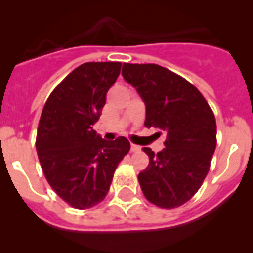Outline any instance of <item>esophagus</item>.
Returning a JSON list of instances; mask_svg holds the SVG:
<instances>
[{"label": "esophagus", "mask_w": 253, "mask_h": 253, "mask_svg": "<svg viewBox=\"0 0 253 253\" xmlns=\"http://www.w3.org/2000/svg\"><path fill=\"white\" fill-rule=\"evenodd\" d=\"M130 151L131 152H138V151H140V147L137 146V144H131V146H130Z\"/></svg>", "instance_id": "obj_1"}]
</instances>
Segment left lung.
I'll use <instances>...</instances> for the list:
<instances>
[{
  "instance_id": "1",
  "label": "left lung",
  "mask_w": 253,
  "mask_h": 253,
  "mask_svg": "<svg viewBox=\"0 0 253 253\" xmlns=\"http://www.w3.org/2000/svg\"><path fill=\"white\" fill-rule=\"evenodd\" d=\"M122 75L146 105L147 128L167 134L165 148L148 154L138 175L152 204L180 207L196 194L209 172L216 147V123L204 96L185 78L158 64H123Z\"/></svg>"
}]
</instances>
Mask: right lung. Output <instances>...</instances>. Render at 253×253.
<instances>
[{"mask_svg": "<svg viewBox=\"0 0 253 253\" xmlns=\"http://www.w3.org/2000/svg\"><path fill=\"white\" fill-rule=\"evenodd\" d=\"M120 67V62L81 64L55 87L42 111L35 143L40 165L51 189L77 209L104 200L130 149L126 138L105 140L92 128Z\"/></svg>", "mask_w": 253, "mask_h": 253, "instance_id": "add662e5", "label": "right lung"}]
</instances>
